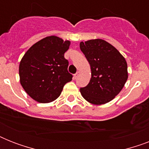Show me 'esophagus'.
I'll return each instance as SVG.
<instances>
[{
	"mask_svg": "<svg viewBox=\"0 0 149 149\" xmlns=\"http://www.w3.org/2000/svg\"><path fill=\"white\" fill-rule=\"evenodd\" d=\"M79 75V72H77L76 74H74V77H73V78H74V79H76L78 77V76Z\"/></svg>",
	"mask_w": 149,
	"mask_h": 149,
	"instance_id": "esophagus-1",
	"label": "esophagus"
}]
</instances>
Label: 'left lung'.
<instances>
[{"label": "left lung", "mask_w": 149, "mask_h": 149, "mask_svg": "<svg viewBox=\"0 0 149 149\" xmlns=\"http://www.w3.org/2000/svg\"><path fill=\"white\" fill-rule=\"evenodd\" d=\"M79 48L91 70L90 83L79 89L81 95L95 105L108 103L120 93L127 81V62L116 48L103 39L81 42Z\"/></svg>", "instance_id": "8db88e82"}]
</instances>
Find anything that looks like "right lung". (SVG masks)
I'll return each mask as SVG.
<instances>
[{
	"mask_svg": "<svg viewBox=\"0 0 149 149\" xmlns=\"http://www.w3.org/2000/svg\"><path fill=\"white\" fill-rule=\"evenodd\" d=\"M70 41L51 36L34 44L22 57L19 65L20 83L36 101L50 103L60 96L63 86L72 80L69 62L64 53Z\"/></svg>",
	"mask_w": 149,
	"mask_h": 149,
	"instance_id": "1",
	"label": "right lung"
}]
</instances>
